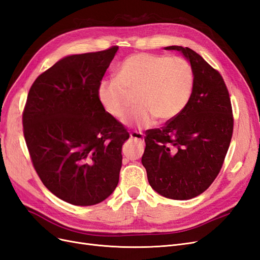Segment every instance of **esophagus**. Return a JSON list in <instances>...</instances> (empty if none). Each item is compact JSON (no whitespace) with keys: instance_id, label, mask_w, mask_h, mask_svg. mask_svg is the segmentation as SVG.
Masks as SVG:
<instances>
[{"instance_id":"esophagus-1","label":"esophagus","mask_w":260,"mask_h":260,"mask_svg":"<svg viewBox=\"0 0 260 260\" xmlns=\"http://www.w3.org/2000/svg\"><path fill=\"white\" fill-rule=\"evenodd\" d=\"M130 138H132V139H137V140H140L141 142H144V135L142 132H140V131H137V130H135V131H132V132H130Z\"/></svg>"}]
</instances>
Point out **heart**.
<instances>
[{
    "mask_svg": "<svg viewBox=\"0 0 260 260\" xmlns=\"http://www.w3.org/2000/svg\"><path fill=\"white\" fill-rule=\"evenodd\" d=\"M194 89V72L182 57L149 53L133 54L125 59L117 78L102 81L99 98L105 111L123 119L129 111L130 95L137 93V108L125 120L145 128L175 119L182 113Z\"/></svg>",
    "mask_w": 260,
    "mask_h": 260,
    "instance_id": "1",
    "label": "heart"
}]
</instances>
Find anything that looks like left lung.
I'll return each instance as SVG.
<instances>
[{
	"mask_svg": "<svg viewBox=\"0 0 260 260\" xmlns=\"http://www.w3.org/2000/svg\"><path fill=\"white\" fill-rule=\"evenodd\" d=\"M165 49L190 60L194 89L182 113L146 131L142 164L157 193L184 201L206 191L221 170L233 133L232 105L222 76L200 54L176 45Z\"/></svg>",
	"mask_w": 260,
	"mask_h": 260,
	"instance_id": "1",
	"label": "left lung"
}]
</instances>
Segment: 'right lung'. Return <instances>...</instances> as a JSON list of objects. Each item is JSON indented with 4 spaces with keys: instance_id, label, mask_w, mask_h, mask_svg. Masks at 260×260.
<instances>
[{
    "instance_id": "obj_1",
    "label": "right lung",
    "mask_w": 260,
    "mask_h": 260,
    "mask_svg": "<svg viewBox=\"0 0 260 260\" xmlns=\"http://www.w3.org/2000/svg\"><path fill=\"white\" fill-rule=\"evenodd\" d=\"M117 50L60 59L35 80L22 112L23 137L39 178L73 205L103 202L119 181L129 133L99 98Z\"/></svg>"
}]
</instances>
